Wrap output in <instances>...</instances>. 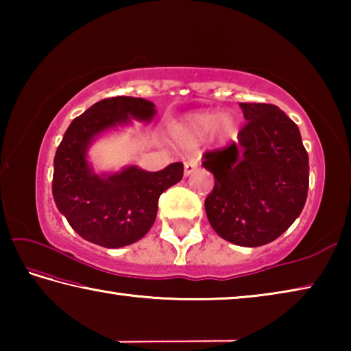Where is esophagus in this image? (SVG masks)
<instances>
[{
    "label": "esophagus",
    "mask_w": 351,
    "mask_h": 351,
    "mask_svg": "<svg viewBox=\"0 0 351 351\" xmlns=\"http://www.w3.org/2000/svg\"><path fill=\"white\" fill-rule=\"evenodd\" d=\"M198 167V159L195 158H187L186 161H184V175L189 176L190 173H193L195 170Z\"/></svg>",
    "instance_id": "esophagus-1"
}]
</instances>
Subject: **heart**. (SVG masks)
Here are the masks:
<instances>
[{"label": "heart", "instance_id": "heart-1", "mask_svg": "<svg viewBox=\"0 0 351 351\" xmlns=\"http://www.w3.org/2000/svg\"><path fill=\"white\" fill-rule=\"evenodd\" d=\"M237 122L230 114H219L217 111H203L184 119L178 123L175 133L187 141H201L209 134H215L218 139H228L235 133Z\"/></svg>", "mask_w": 351, "mask_h": 351}]
</instances>
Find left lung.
<instances>
[{
  "label": "left lung",
  "instance_id": "1",
  "mask_svg": "<svg viewBox=\"0 0 351 351\" xmlns=\"http://www.w3.org/2000/svg\"><path fill=\"white\" fill-rule=\"evenodd\" d=\"M239 141L204 153L215 186L204 201L213 230L234 245H268L304 209L310 164L299 127L276 105L240 104Z\"/></svg>",
  "mask_w": 351,
  "mask_h": 351
}]
</instances>
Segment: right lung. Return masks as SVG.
Instances as JSON below:
<instances>
[{"label": "right lung", "mask_w": 351, "mask_h": 351, "mask_svg": "<svg viewBox=\"0 0 351 351\" xmlns=\"http://www.w3.org/2000/svg\"><path fill=\"white\" fill-rule=\"evenodd\" d=\"M154 105L145 99L117 96L94 104L75 117L54 158L52 195L57 209L82 239L104 247H122L141 240L156 219L162 192L181 181L182 162L159 171L127 167L99 176L86 162L94 136L127 123L130 117L152 121Z\"/></svg>", "instance_id": "right-lung-1"}]
</instances>
